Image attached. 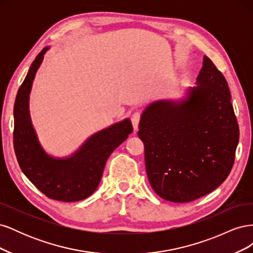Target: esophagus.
Instances as JSON below:
<instances>
[{"label": "esophagus", "mask_w": 253, "mask_h": 253, "mask_svg": "<svg viewBox=\"0 0 253 253\" xmlns=\"http://www.w3.org/2000/svg\"><path fill=\"white\" fill-rule=\"evenodd\" d=\"M139 120H140V114L139 113H134L131 117V121H132V125L133 127L136 131L137 128H138V125H139Z\"/></svg>", "instance_id": "esophagus-1"}]
</instances>
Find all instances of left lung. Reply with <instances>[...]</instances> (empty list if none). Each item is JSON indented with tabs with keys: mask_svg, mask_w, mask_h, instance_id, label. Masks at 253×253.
Wrapping results in <instances>:
<instances>
[{
	"mask_svg": "<svg viewBox=\"0 0 253 253\" xmlns=\"http://www.w3.org/2000/svg\"><path fill=\"white\" fill-rule=\"evenodd\" d=\"M138 128L150 185L166 201L197 200L215 190L232 169L239 125L228 83L207 56L196 86L181 100L147 105Z\"/></svg>",
	"mask_w": 253,
	"mask_h": 253,
	"instance_id": "1",
	"label": "left lung"
}]
</instances>
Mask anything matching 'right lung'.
<instances>
[{
    "label": "right lung",
    "mask_w": 253,
    "mask_h": 253,
    "mask_svg": "<svg viewBox=\"0 0 253 253\" xmlns=\"http://www.w3.org/2000/svg\"><path fill=\"white\" fill-rule=\"evenodd\" d=\"M45 47L30 66L20 86L13 108V147L22 172L37 189L51 200L78 202L95 192L106 160L113 151L133 132L131 120L126 118L99 131L85 140L71 156L57 158L41 145L29 113V95Z\"/></svg>",
    "instance_id": "1"
}]
</instances>
